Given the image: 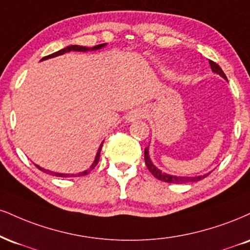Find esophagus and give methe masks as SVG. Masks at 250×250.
<instances>
[{
	"label": "esophagus",
	"instance_id": "obj_1",
	"mask_svg": "<svg viewBox=\"0 0 250 250\" xmlns=\"http://www.w3.org/2000/svg\"><path fill=\"white\" fill-rule=\"evenodd\" d=\"M142 117H143V113L141 112L140 109H135L127 114L125 120H127L128 122H135V121H138L140 119H142Z\"/></svg>",
	"mask_w": 250,
	"mask_h": 250
}]
</instances>
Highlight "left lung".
Segmentation results:
<instances>
[{
    "instance_id": "8db88e82",
    "label": "left lung",
    "mask_w": 250,
    "mask_h": 250,
    "mask_svg": "<svg viewBox=\"0 0 250 250\" xmlns=\"http://www.w3.org/2000/svg\"><path fill=\"white\" fill-rule=\"evenodd\" d=\"M209 66H211L213 73H216L219 74L221 78H224L225 80H227V77L226 74L224 73V71L221 70V67L219 66L216 62H212V60H209ZM144 159H146V167H148L150 172L154 174V177L156 178L162 180V182H165V183H171V184H185V183H195V182H199V180L204 179L205 177L208 176L209 173H205V174H199V176H173V174H167L165 172H162L161 170L158 169V167H156L154 163L151 162V159H150V156H149V146H146V149H144Z\"/></svg>"
}]
</instances>
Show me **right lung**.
<instances>
[{
	"mask_svg": "<svg viewBox=\"0 0 250 250\" xmlns=\"http://www.w3.org/2000/svg\"><path fill=\"white\" fill-rule=\"evenodd\" d=\"M106 45H107L106 43H104V44H99V45H95V46H93V47L80 46V45H70V46H67V47H65V49H62V50L57 51V52L52 53V55H49V56L44 57V58L41 59V62H43V60H46V59H50V58H55V57H57V56H62V55H64V53H66V52H70V51H78V52H87V51L100 50V49H102V47L106 46ZM102 143H104V142H102ZM102 143H101L100 148H99V150H98V152H96L94 162H93L91 167H89V169L83 171V172H79V173H76V174H74V173H71V174L70 173H58V172H53V171L44 169V167H41L37 164H35V165L38 167L39 170L43 171V172L52 174V176H56V177H80V176H85V174H88L89 172H91V170L94 169V167H96V164H98L99 158H100V151H101V148H102Z\"/></svg>",
	"mask_w": 250,
	"mask_h": 250,
	"instance_id": "1",
	"label": "right lung"
}]
</instances>
